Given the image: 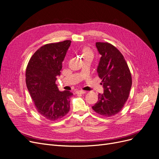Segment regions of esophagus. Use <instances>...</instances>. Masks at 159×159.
Listing matches in <instances>:
<instances>
[{"label": "esophagus", "mask_w": 159, "mask_h": 159, "mask_svg": "<svg viewBox=\"0 0 159 159\" xmlns=\"http://www.w3.org/2000/svg\"><path fill=\"white\" fill-rule=\"evenodd\" d=\"M85 92H86V91H84V90H77L75 91V93L77 94H84Z\"/></svg>", "instance_id": "esophagus-1"}]
</instances>
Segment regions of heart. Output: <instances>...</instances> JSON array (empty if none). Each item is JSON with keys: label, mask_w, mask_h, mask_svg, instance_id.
<instances>
[{"label": "heart", "mask_w": 159, "mask_h": 159, "mask_svg": "<svg viewBox=\"0 0 159 159\" xmlns=\"http://www.w3.org/2000/svg\"><path fill=\"white\" fill-rule=\"evenodd\" d=\"M88 53H91L89 51H88V50H85L84 51V55H85V54H88Z\"/></svg>", "instance_id": "1"}]
</instances>
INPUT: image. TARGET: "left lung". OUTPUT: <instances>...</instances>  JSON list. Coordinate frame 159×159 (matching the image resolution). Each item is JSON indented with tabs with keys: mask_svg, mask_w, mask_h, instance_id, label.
Returning a JSON list of instances; mask_svg holds the SVG:
<instances>
[{
	"mask_svg": "<svg viewBox=\"0 0 159 159\" xmlns=\"http://www.w3.org/2000/svg\"><path fill=\"white\" fill-rule=\"evenodd\" d=\"M102 56L97 71L102 80L103 93L98 95V101L92 109L105 117L117 114L129 98L132 85L131 74L123 56L116 48L107 42H96Z\"/></svg>",
	"mask_w": 159,
	"mask_h": 159,
	"instance_id": "1",
	"label": "left lung"
}]
</instances>
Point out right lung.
<instances>
[{
  "mask_svg": "<svg viewBox=\"0 0 159 159\" xmlns=\"http://www.w3.org/2000/svg\"><path fill=\"white\" fill-rule=\"evenodd\" d=\"M70 40L46 44L33 54L26 71V84L35 107L42 116L55 121L68 113L70 91H60L56 81L60 76Z\"/></svg>",
  "mask_w": 159,
  "mask_h": 159,
  "instance_id": "right-lung-1",
  "label": "right lung"
}]
</instances>
